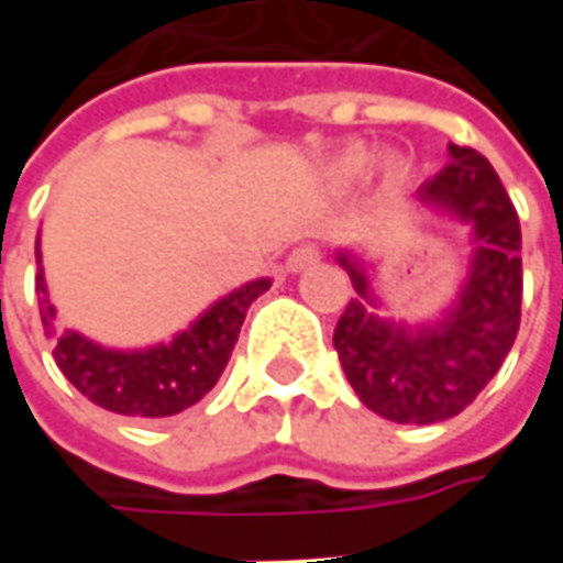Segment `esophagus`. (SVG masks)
I'll return each mask as SVG.
<instances>
[{
    "instance_id": "esophagus-1",
    "label": "esophagus",
    "mask_w": 563,
    "mask_h": 563,
    "mask_svg": "<svg viewBox=\"0 0 563 563\" xmlns=\"http://www.w3.org/2000/svg\"><path fill=\"white\" fill-rule=\"evenodd\" d=\"M319 258H322V253H319L317 244H298L292 253H289V258H286V268L289 271L313 268Z\"/></svg>"
}]
</instances>
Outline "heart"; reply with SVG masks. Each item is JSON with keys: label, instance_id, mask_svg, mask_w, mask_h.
Returning <instances> with one entry per match:
<instances>
[{"label": "heart", "instance_id": "1", "mask_svg": "<svg viewBox=\"0 0 563 563\" xmlns=\"http://www.w3.org/2000/svg\"><path fill=\"white\" fill-rule=\"evenodd\" d=\"M367 172H371V156H367L365 150H346L343 156H338L329 165V184L343 189V186L362 180Z\"/></svg>", "mask_w": 563, "mask_h": 563}]
</instances>
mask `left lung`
Wrapping results in <instances>:
<instances>
[{"label": "left lung", "instance_id": "8db88e82", "mask_svg": "<svg viewBox=\"0 0 563 563\" xmlns=\"http://www.w3.org/2000/svg\"><path fill=\"white\" fill-rule=\"evenodd\" d=\"M449 165L419 198L471 222L476 250L459 307L443 322L410 331L374 317L365 274L341 256L358 298L338 319L334 350L367 410L401 424L443 422L476 401L521 322L519 213L483 153L459 144H449Z\"/></svg>", "mask_w": 563, "mask_h": 563}]
</instances>
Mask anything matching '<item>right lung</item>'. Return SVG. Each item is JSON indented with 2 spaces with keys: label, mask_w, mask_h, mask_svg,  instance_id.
I'll list each match as a JSON object with an SVG mask.
<instances>
[{
  "label": "right lung",
  "mask_w": 563,
  "mask_h": 563,
  "mask_svg": "<svg viewBox=\"0 0 563 563\" xmlns=\"http://www.w3.org/2000/svg\"><path fill=\"white\" fill-rule=\"evenodd\" d=\"M35 262H42L38 244ZM268 286V280L246 283L238 292L217 301L205 317L192 322V329L177 334L172 343L141 353L104 350L99 343L80 338L78 331H66L54 346L56 367L84 398L111 413L144 419L184 413L186 407L201 401L217 386L229 365L238 331L244 325L246 307ZM35 292L42 322L51 325L54 307L47 301L42 271L35 277Z\"/></svg>",
  "instance_id": "1"
}]
</instances>
